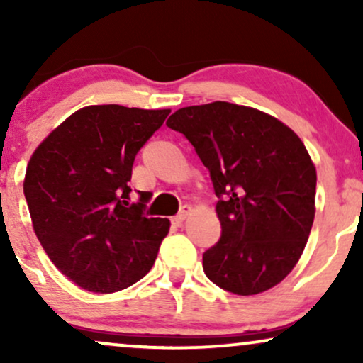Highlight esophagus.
I'll list each match as a JSON object with an SVG mask.
<instances>
[{
  "mask_svg": "<svg viewBox=\"0 0 363 363\" xmlns=\"http://www.w3.org/2000/svg\"><path fill=\"white\" fill-rule=\"evenodd\" d=\"M189 210H191L189 206H182V210L179 211V213L172 218V223L177 225V227H179V225L184 223V220L187 218V215H189Z\"/></svg>",
  "mask_w": 363,
  "mask_h": 363,
  "instance_id": "34e87169",
  "label": "esophagus"
}]
</instances>
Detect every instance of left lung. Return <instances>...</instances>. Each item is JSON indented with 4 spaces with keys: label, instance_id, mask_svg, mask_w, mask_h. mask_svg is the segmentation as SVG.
<instances>
[{
    "label": "left lung",
    "instance_id": "obj_1",
    "mask_svg": "<svg viewBox=\"0 0 363 363\" xmlns=\"http://www.w3.org/2000/svg\"><path fill=\"white\" fill-rule=\"evenodd\" d=\"M167 126L193 145L218 198L222 235L203 254L205 274L237 295L273 289L301 259L314 222L318 176L301 138L228 102L182 107Z\"/></svg>",
    "mask_w": 363,
    "mask_h": 363
}]
</instances>
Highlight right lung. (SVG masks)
Masks as SVG:
<instances>
[{"label":"right lung","instance_id":"obj_1","mask_svg":"<svg viewBox=\"0 0 363 363\" xmlns=\"http://www.w3.org/2000/svg\"><path fill=\"white\" fill-rule=\"evenodd\" d=\"M169 109L89 106L69 116L35 150L23 194L39 242L60 272L82 289L112 294L147 274L169 234L152 218V198L128 203L136 153Z\"/></svg>","mask_w":363,"mask_h":363}]
</instances>
